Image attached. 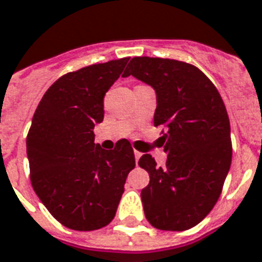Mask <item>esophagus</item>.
<instances>
[{
	"label": "esophagus",
	"mask_w": 262,
	"mask_h": 262,
	"mask_svg": "<svg viewBox=\"0 0 262 262\" xmlns=\"http://www.w3.org/2000/svg\"><path fill=\"white\" fill-rule=\"evenodd\" d=\"M134 156H135V161H137V162H138V160H139V158H141V157H142V152L141 151H137V150H135V151H134Z\"/></svg>",
	"instance_id": "obj_1"
}]
</instances>
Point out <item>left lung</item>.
<instances>
[{"instance_id": "1", "label": "left lung", "mask_w": 262, "mask_h": 262, "mask_svg": "<svg viewBox=\"0 0 262 262\" xmlns=\"http://www.w3.org/2000/svg\"><path fill=\"white\" fill-rule=\"evenodd\" d=\"M128 75L156 89L154 125L166 128V166L157 167L150 154L138 162L150 176L141 193L146 219L165 231L192 229L216 204L231 165L225 102L211 79L185 62L137 56L123 77Z\"/></svg>"}]
</instances>
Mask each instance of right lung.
<instances>
[{"mask_svg": "<svg viewBox=\"0 0 262 262\" xmlns=\"http://www.w3.org/2000/svg\"><path fill=\"white\" fill-rule=\"evenodd\" d=\"M129 58L68 73L48 88L27 135L33 190L56 221L92 231L110 225L135 167L127 139L114 150L95 143L96 123L104 119V96Z\"/></svg>", "mask_w": 262, "mask_h": 262, "instance_id": "obj_1", "label": "right lung"}]
</instances>
